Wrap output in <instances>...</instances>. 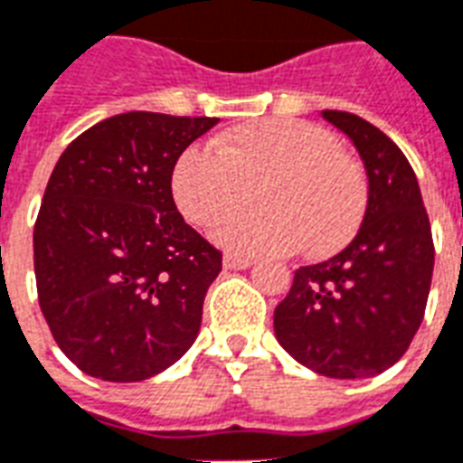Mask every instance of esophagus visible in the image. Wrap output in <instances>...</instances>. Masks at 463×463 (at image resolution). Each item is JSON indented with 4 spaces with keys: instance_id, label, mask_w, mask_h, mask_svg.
Listing matches in <instances>:
<instances>
[{
    "instance_id": "esophagus-1",
    "label": "esophagus",
    "mask_w": 463,
    "mask_h": 463,
    "mask_svg": "<svg viewBox=\"0 0 463 463\" xmlns=\"http://www.w3.org/2000/svg\"><path fill=\"white\" fill-rule=\"evenodd\" d=\"M250 265H253V258L249 256H234V253L224 256V268H229V270H246Z\"/></svg>"
}]
</instances>
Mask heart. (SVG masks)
Instances as JSON below:
<instances>
[{
  "mask_svg": "<svg viewBox=\"0 0 463 463\" xmlns=\"http://www.w3.org/2000/svg\"><path fill=\"white\" fill-rule=\"evenodd\" d=\"M250 188L260 207L214 229V241L246 256L304 250L328 258L353 241L367 210V178L357 159L331 132L295 118L253 120L213 146H188L171 174L175 205L203 229L246 205Z\"/></svg>",
  "mask_w": 463,
  "mask_h": 463,
  "instance_id": "obj_1",
  "label": "heart"
}]
</instances>
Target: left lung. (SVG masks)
Here are the masks:
<instances>
[{
    "label": "left lung",
    "mask_w": 463,
    "mask_h": 463,
    "mask_svg": "<svg viewBox=\"0 0 463 463\" xmlns=\"http://www.w3.org/2000/svg\"><path fill=\"white\" fill-rule=\"evenodd\" d=\"M321 116L357 146L369 193L353 241L295 272L275 307V335L304 367L333 379L382 374L403 357L425 317L435 243L406 154L360 116Z\"/></svg>",
    "instance_id": "8db88e82"
}]
</instances>
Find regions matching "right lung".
Listing matches in <instances>:
<instances>
[{"label":"right lung","mask_w":463,"mask_h":463,"mask_svg":"<svg viewBox=\"0 0 463 463\" xmlns=\"http://www.w3.org/2000/svg\"><path fill=\"white\" fill-rule=\"evenodd\" d=\"M217 123L120 113L81 132L52 168L33 229L38 302L86 374L142 382L198 338L222 253L175 210L171 174Z\"/></svg>","instance_id":"1"}]
</instances>
